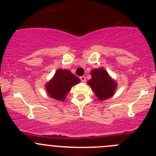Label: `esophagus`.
<instances>
[{"label": "esophagus", "instance_id": "obj_1", "mask_svg": "<svg viewBox=\"0 0 156 156\" xmlns=\"http://www.w3.org/2000/svg\"><path fill=\"white\" fill-rule=\"evenodd\" d=\"M80 80L82 81V82H86V76H80Z\"/></svg>", "mask_w": 156, "mask_h": 156}]
</instances>
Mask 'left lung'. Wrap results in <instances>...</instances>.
<instances>
[{
	"mask_svg": "<svg viewBox=\"0 0 156 156\" xmlns=\"http://www.w3.org/2000/svg\"><path fill=\"white\" fill-rule=\"evenodd\" d=\"M91 79L87 82L100 101L106 100L115 94L116 83L103 68L95 69L90 72Z\"/></svg>",
	"mask_w": 156,
	"mask_h": 156,
	"instance_id": "left-lung-1",
	"label": "left lung"
}]
</instances>
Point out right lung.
<instances>
[{
    "label": "right lung",
    "instance_id": "1",
    "mask_svg": "<svg viewBox=\"0 0 156 156\" xmlns=\"http://www.w3.org/2000/svg\"><path fill=\"white\" fill-rule=\"evenodd\" d=\"M80 80L68 69H58L51 80L45 85L48 94L51 98L64 101L72 87L79 83Z\"/></svg>",
    "mask_w": 156,
    "mask_h": 156
}]
</instances>
